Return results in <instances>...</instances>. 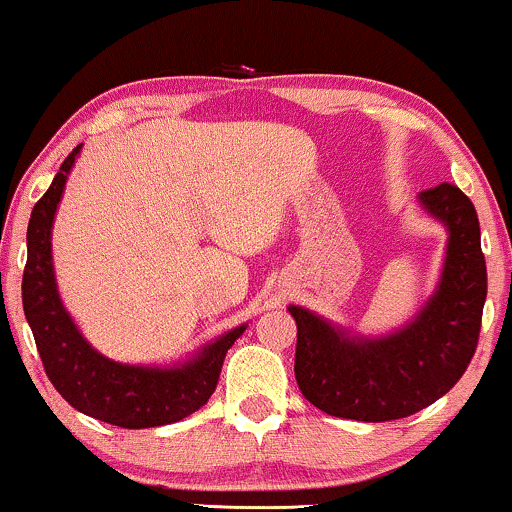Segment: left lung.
Here are the masks:
<instances>
[{
  "label": "left lung",
  "mask_w": 512,
  "mask_h": 512,
  "mask_svg": "<svg viewBox=\"0 0 512 512\" xmlns=\"http://www.w3.org/2000/svg\"><path fill=\"white\" fill-rule=\"evenodd\" d=\"M417 201L445 227L448 246L436 290L413 320L390 334L364 336L304 306L287 308L297 322V385L327 415L359 422L408 417L448 394L473 359L487 299L478 213L450 183L420 192Z\"/></svg>",
  "instance_id": "obj_1"
}]
</instances>
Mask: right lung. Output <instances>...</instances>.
Listing matches in <instances>:
<instances>
[{
	"label": "right lung",
	"mask_w": 512,
	"mask_h": 512,
	"mask_svg": "<svg viewBox=\"0 0 512 512\" xmlns=\"http://www.w3.org/2000/svg\"><path fill=\"white\" fill-rule=\"evenodd\" d=\"M83 143L71 150L27 225L23 308L50 383L83 415L122 429L162 427L192 415L211 399L222 362L248 325L208 341L171 366L122 364L88 343L64 308L53 269V222Z\"/></svg>",
	"instance_id": "1"
}]
</instances>
